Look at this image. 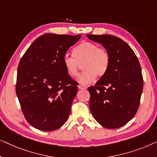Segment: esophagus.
<instances>
[{"label": "esophagus", "mask_w": 157, "mask_h": 157, "mask_svg": "<svg viewBox=\"0 0 157 157\" xmlns=\"http://www.w3.org/2000/svg\"><path fill=\"white\" fill-rule=\"evenodd\" d=\"M78 88L79 90H85V89H87V87H86V86H85V85H79Z\"/></svg>", "instance_id": "34e87169"}]
</instances>
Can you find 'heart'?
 <instances>
[{
	"label": "heart",
	"instance_id": "b5f03b06",
	"mask_svg": "<svg viewBox=\"0 0 157 157\" xmlns=\"http://www.w3.org/2000/svg\"><path fill=\"white\" fill-rule=\"evenodd\" d=\"M73 56L65 55L63 63L70 76L78 75L79 65L84 71L78 76L79 83H91L96 78H102L107 73L110 64L109 54L105 49L91 42H82L72 50Z\"/></svg>",
	"mask_w": 157,
	"mask_h": 157
}]
</instances>
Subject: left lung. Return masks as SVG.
<instances>
[{
  "label": "left lung",
  "mask_w": 157,
  "mask_h": 157,
  "mask_svg": "<svg viewBox=\"0 0 157 157\" xmlns=\"http://www.w3.org/2000/svg\"><path fill=\"white\" fill-rule=\"evenodd\" d=\"M109 54L105 75L88 88L92 115L104 127L120 128L135 115L143 90L140 62L133 50L122 39L111 35H87Z\"/></svg>",
  "instance_id": "1"
}]
</instances>
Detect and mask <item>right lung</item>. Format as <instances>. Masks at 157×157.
Here are the masks:
<instances>
[{"label": "right lung", "instance_id": "add662e5", "mask_svg": "<svg viewBox=\"0 0 157 157\" xmlns=\"http://www.w3.org/2000/svg\"><path fill=\"white\" fill-rule=\"evenodd\" d=\"M80 37L81 35L44 34L21 59L16 94L26 120L37 129L54 131L69 117L78 86L66 71L63 59Z\"/></svg>", "mask_w": 157, "mask_h": 157}]
</instances>
